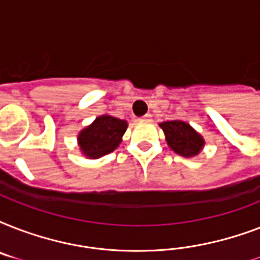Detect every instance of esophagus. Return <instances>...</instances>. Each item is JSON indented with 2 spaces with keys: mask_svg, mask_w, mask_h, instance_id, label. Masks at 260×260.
I'll use <instances>...</instances> for the list:
<instances>
[{
  "mask_svg": "<svg viewBox=\"0 0 260 260\" xmlns=\"http://www.w3.org/2000/svg\"><path fill=\"white\" fill-rule=\"evenodd\" d=\"M140 120H142V121H151V114L150 113L144 114V116H143V117L140 118Z\"/></svg>",
  "mask_w": 260,
  "mask_h": 260,
  "instance_id": "34e87169",
  "label": "esophagus"
}]
</instances>
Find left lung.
<instances>
[{
    "instance_id": "8db88e82",
    "label": "left lung",
    "mask_w": 260,
    "mask_h": 260,
    "mask_svg": "<svg viewBox=\"0 0 260 260\" xmlns=\"http://www.w3.org/2000/svg\"><path fill=\"white\" fill-rule=\"evenodd\" d=\"M159 126L162 128L166 136V142L174 152L181 156L190 158L201 152L205 144L204 138L196 132L191 126L181 120H171V121L160 122Z\"/></svg>"
}]
</instances>
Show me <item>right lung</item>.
Wrapping results in <instances>:
<instances>
[{
    "instance_id": "add662e5",
    "label": "right lung",
    "mask_w": 260,
    "mask_h": 260,
    "mask_svg": "<svg viewBox=\"0 0 260 260\" xmlns=\"http://www.w3.org/2000/svg\"><path fill=\"white\" fill-rule=\"evenodd\" d=\"M126 128L128 124L125 120L102 114L79 132V148L86 158H101L117 148Z\"/></svg>"
}]
</instances>
